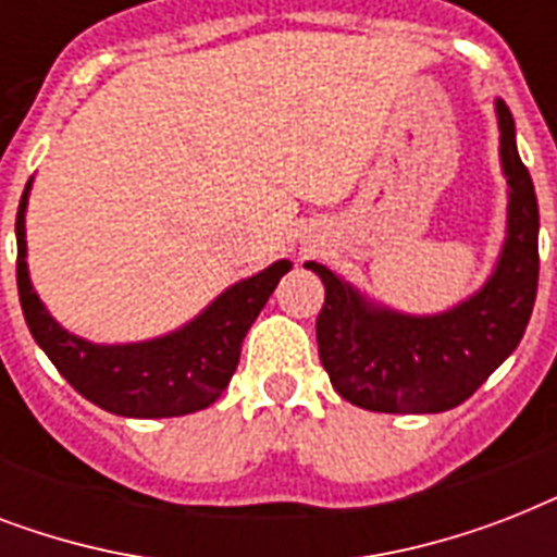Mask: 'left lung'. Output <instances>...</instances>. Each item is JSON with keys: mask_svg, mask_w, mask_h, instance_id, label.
<instances>
[{"mask_svg": "<svg viewBox=\"0 0 557 557\" xmlns=\"http://www.w3.org/2000/svg\"><path fill=\"white\" fill-rule=\"evenodd\" d=\"M500 126V168L509 185L506 239L492 277L445 312L407 314L361 295L321 262H306L323 280L318 352L332 387L349 405L375 413H442L518 349L537 295V196L518 156L515 117L494 100Z\"/></svg>", "mask_w": 557, "mask_h": 557, "instance_id": "obj_1", "label": "left lung"}]
</instances>
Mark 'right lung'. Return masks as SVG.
Here are the masks:
<instances>
[{
  "mask_svg": "<svg viewBox=\"0 0 557 557\" xmlns=\"http://www.w3.org/2000/svg\"><path fill=\"white\" fill-rule=\"evenodd\" d=\"M28 193L30 182L16 210V288L30 335L60 375L91 405L129 419L187 416L213 405L239 364L251 323L292 262H271L260 274L227 286L176 332L135 344H91L63 330L34 292L25 260Z\"/></svg>",
  "mask_w": 557,
  "mask_h": 557,
  "instance_id": "obj_1",
  "label": "right lung"
}]
</instances>
